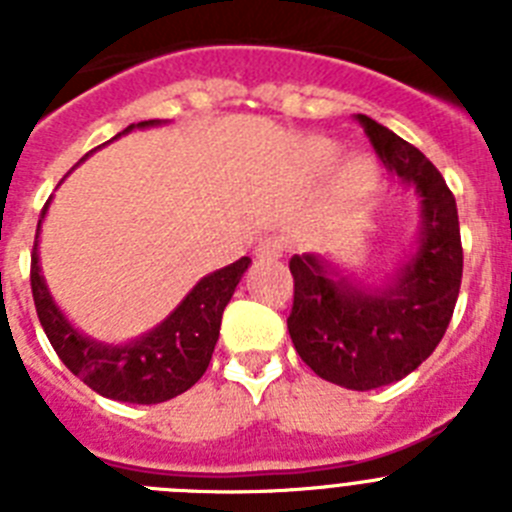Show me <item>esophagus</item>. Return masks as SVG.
Returning a JSON list of instances; mask_svg holds the SVG:
<instances>
[{
  "label": "esophagus",
  "instance_id": "1",
  "mask_svg": "<svg viewBox=\"0 0 512 512\" xmlns=\"http://www.w3.org/2000/svg\"><path fill=\"white\" fill-rule=\"evenodd\" d=\"M284 253V241L279 235H269V238H261L259 246H256V259H279Z\"/></svg>",
  "mask_w": 512,
  "mask_h": 512
}]
</instances>
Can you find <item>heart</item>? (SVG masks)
I'll use <instances>...</instances> for the list:
<instances>
[{
    "mask_svg": "<svg viewBox=\"0 0 512 512\" xmlns=\"http://www.w3.org/2000/svg\"><path fill=\"white\" fill-rule=\"evenodd\" d=\"M341 156V148L333 140L318 138L310 143V158L318 166H333ZM379 182V166L372 156L354 153L341 164L336 176V197L341 205H361V202L374 192Z\"/></svg>",
    "mask_w": 512,
    "mask_h": 512,
    "instance_id": "1",
    "label": "heart"
}]
</instances>
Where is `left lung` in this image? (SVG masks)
<instances>
[{
	"mask_svg": "<svg viewBox=\"0 0 512 512\" xmlns=\"http://www.w3.org/2000/svg\"><path fill=\"white\" fill-rule=\"evenodd\" d=\"M359 122L387 171L418 197L413 251L377 282L351 277L330 256L295 253L287 328L318 377L364 392L408 377L433 354L454 315L464 256L456 200L436 166L372 117Z\"/></svg>",
	"mask_w": 512,
	"mask_h": 512,
	"instance_id": "left-lung-1",
	"label": "left lung"
}]
</instances>
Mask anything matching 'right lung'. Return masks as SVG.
<instances>
[{"mask_svg":"<svg viewBox=\"0 0 512 512\" xmlns=\"http://www.w3.org/2000/svg\"><path fill=\"white\" fill-rule=\"evenodd\" d=\"M156 125H164V122H133L115 138L130 133V130H146L156 128ZM48 205H51V200L45 202L43 212H40L38 233H35L30 284H33V300L40 325H43L51 346L56 348L58 359L69 366L87 387L117 402L156 405V402H166L187 392L210 364L217 336H220L223 310L246 269L251 266V259L243 256L230 266H223V269L202 277L189 289L187 297L156 328H151L143 336L130 338L125 343L97 341V338L81 333L66 318V312L53 300L43 269H40L38 238Z\"/></svg>","mask_w":512,"mask_h":512,"instance_id":"1","label":"right lung"}]
</instances>
